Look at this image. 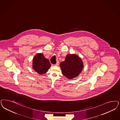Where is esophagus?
Listing matches in <instances>:
<instances>
[{"label":"esophagus","instance_id":"1","mask_svg":"<svg viewBox=\"0 0 120 120\" xmlns=\"http://www.w3.org/2000/svg\"><path fill=\"white\" fill-rule=\"evenodd\" d=\"M59 61H58L57 63H56V64L55 65H54L56 66H58L59 65Z\"/></svg>","mask_w":120,"mask_h":120}]
</instances>
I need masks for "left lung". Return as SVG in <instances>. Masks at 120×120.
I'll return each instance as SVG.
<instances>
[{"label": "left lung", "mask_w": 120, "mask_h": 120, "mask_svg": "<svg viewBox=\"0 0 120 120\" xmlns=\"http://www.w3.org/2000/svg\"><path fill=\"white\" fill-rule=\"evenodd\" d=\"M63 75L67 79H72L79 76L83 68L81 58L76 54H68L65 60L60 63Z\"/></svg>", "instance_id": "1"}]
</instances>
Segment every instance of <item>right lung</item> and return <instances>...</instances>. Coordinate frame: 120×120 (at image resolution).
I'll return each instance as SVG.
<instances>
[{"label":"right lung","instance_id":"add662e5","mask_svg":"<svg viewBox=\"0 0 120 120\" xmlns=\"http://www.w3.org/2000/svg\"><path fill=\"white\" fill-rule=\"evenodd\" d=\"M50 66L49 60L45 58L43 54H38L33 58V69L40 75L47 72Z\"/></svg>","mask_w":120,"mask_h":120}]
</instances>
